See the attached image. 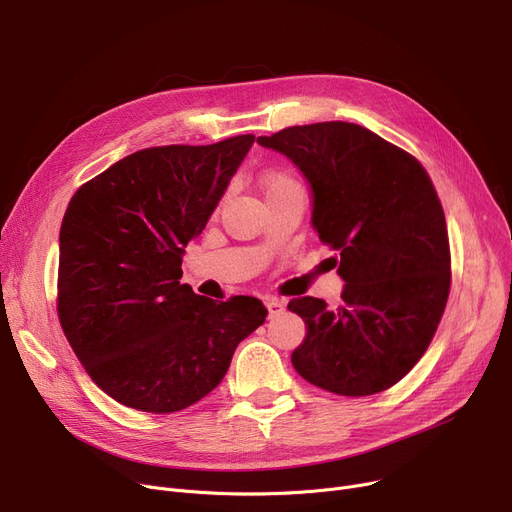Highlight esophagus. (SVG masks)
I'll return each instance as SVG.
<instances>
[{
  "label": "esophagus",
  "instance_id": "34e87169",
  "mask_svg": "<svg viewBox=\"0 0 512 512\" xmlns=\"http://www.w3.org/2000/svg\"><path fill=\"white\" fill-rule=\"evenodd\" d=\"M265 307H267V311H270V317H276V315H280L284 311L286 303L282 299H274L272 297V299L265 301Z\"/></svg>",
  "mask_w": 512,
  "mask_h": 512
}]
</instances>
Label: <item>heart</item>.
<instances>
[{
	"mask_svg": "<svg viewBox=\"0 0 512 512\" xmlns=\"http://www.w3.org/2000/svg\"><path fill=\"white\" fill-rule=\"evenodd\" d=\"M282 184H292L286 176H280V174H270L265 178V191L267 188H274V186H282Z\"/></svg>",
	"mask_w": 512,
	"mask_h": 512,
	"instance_id": "b5f03b06",
	"label": "heart"
}]
</instances>
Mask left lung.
I'll list each match as a JSON object with an SVG mask.
<instances>
[{"instance_id": "1", "label": "left lung", "mask_w": 512, "mask_h": 512, "mask_svg": "<svg viewBox=\"0 0 512 512\" xmlns=\"http://www.w3.org/2000/svg\"><path fill=\"white\" fill-rule=\"evenodd\" d=\"M311 188V226L340 253L342 303L292 299L307 328L292 367L340 396L394 386L432 342L450 288L436 188L419 161L365 126L319 122L259 137Z\"/></svg>"}]
</instances>
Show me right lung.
<instances>
[{
    "mask_svg": "<svg viewBox=\"0 0 512 512\" xmlns=\"http://www.w3.org/2000/svg\"><path fill=\"white\" fill-rule=\"evenodd\" d=\"M255 137L143 149L83 184L60 228L58 313L91 380L120 405L174 413L218 386L259 299L213 301L182 284V253Z\"/></svg>",
    "mask_w": 512,
    "mask_h": 512,
    "instance_id": "1",
    "label": "right lung"
}]
</instances>
